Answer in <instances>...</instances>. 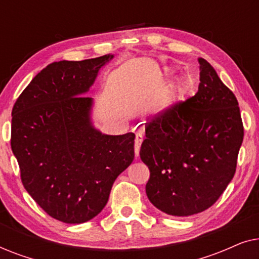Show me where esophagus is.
<instances>
[{
  "label": "esophagus",
  "mask_w": 259,
  "mask_h": 259,
  "mask_svg": "<svg viewBox=\"0 0 259 259\" xmlns=\"http://www.w3.org/2000/svg\"><path fill=\"white\" fill-rule=\"evenodd\" d=\"M141 143H143V136L140 133L137 134L136 137V143H134V153H136V157H139V151H140V146Z\"/></svg>",
  "instance_id": "1"
}]
</instances>
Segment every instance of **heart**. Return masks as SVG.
<instances>
[{"instance_id": "1", "label": "heart", "mask_w": 259, "mask_h": 259, "mask_svg": "<svg viewBox=\"0 0 259 259\" xmlns=\"http://www.w3.org/2000/svg\"><path fill=\"white\" fill-rule=\"evenodd\" d=\"M175 91H176V86H175Z\"/></svg>"}]
</instances>
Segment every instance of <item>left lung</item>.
<instances>
[{"instance_id": "left-lung-1", "label": "left lung", "mask_w": 259, "mask_h": 259, "mask_svg": "<svg viewBox=\"0 0 259 259\" xmlns=\"http://www.w3.org/2000/svg\"><path fill=\"white\" fill-rule=\"evenodd\" d=\"M198 62L197 94L153 116L140 148L150 168L148 199L177 217L199 213L218 200L235 176L244 137L235 94L206 60Z\"/></svg>"}]
</instances>
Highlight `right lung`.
<instances>
[{"instance_id": "1", "label": "right lung", "mask_w": 259, "mask_h": 259, "mask_svg": "<svg viewBox=\"0 0 259 259\" xmlns=\"http://www.w3.org/2000/svg\"><path fill=\"white\" fill-rule=\"evenodd\" d=\"M114 55L53 62L28 84L12 112V150L21 180L51 217L91 221L134 159V133L108 136L92 122L90 92Z\"/></svg>"}]
</instances>
